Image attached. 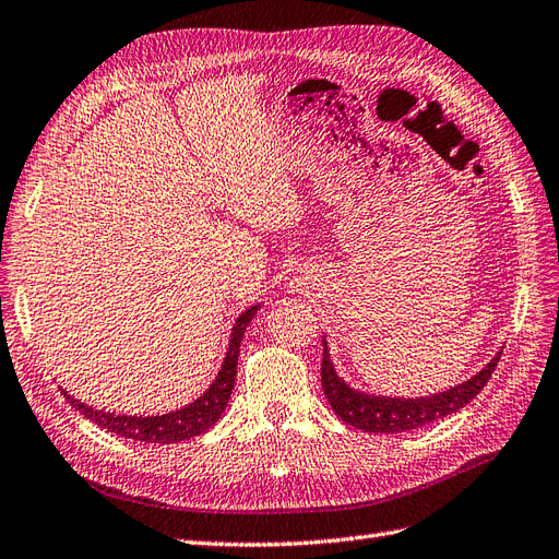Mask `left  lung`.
<instances>
[{
  "instance_id": "8db88e82",
  "label": "left lung",
  "mask_w": 559,
  "mask_h": 559,
  "mask_svg": "<svg viewBox=\"0 0 559 559\" xmlns=\"http://www.w3.org/2000/svg\"><path fill=\"white\" fill-rule=\"evenodd\" d=\"M498 356L488 362L479 374H474L469 382L457 384L443 393L429 399H386V396H367L362 391L350 389L342 377L334 372V365L330 360V353H322V389L324 396L330 401L332 411L342 417L346 425L362 429V431H374V433H399V431H411L429 425V421H437L445 415L457 413L460 407H465L476 393H479L488 379H491L496 365L500 360Z\"/></svg>"
}]
</instances>
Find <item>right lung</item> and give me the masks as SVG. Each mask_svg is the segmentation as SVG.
Here are the masks:
<instances>
[{"label":"right lung","mask_w":559,"mask_h":559,"mask_svg":"<svg viewBox=\"0 0 559 559\" xmlns=\"http://www.w3.org/2000/svg\"><path fill=\"white\" fill-rule=\"evenodd\" d=\"M255 310H258V306H251L247 312H241V316L237 318L233 338H229L227 358L223 362V370L217 372L211 389L194 403L182 407V411H175L168 415H156V417H130V415L94 411V407L71 399V393H66V391H63V396L75 407V411H80L87 419H92L94 425H99L102 429H108V431L118 433V437H126L132 441L177 443V441L199 437V433L211 429L225 413L229 393H233V389H235L241 338H243V332H247V324L255 316Z\"/></svg>","instance_id":"obj_1"}]
</instances>
